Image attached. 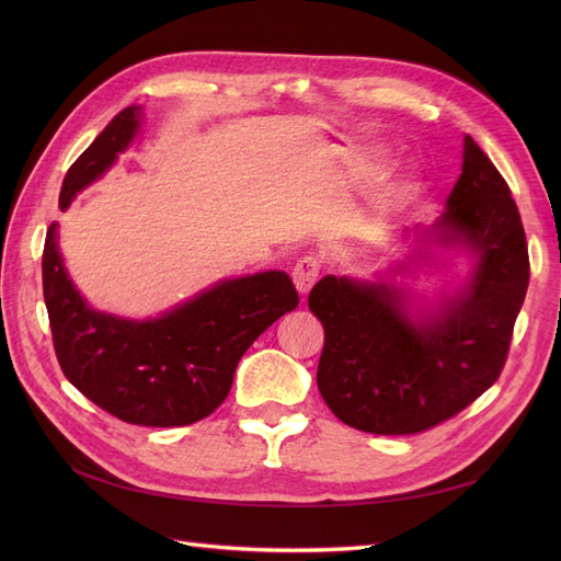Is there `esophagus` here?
<instances>
[{
	"label": "esophagus",
	"instance_id": "esophagus-1",
	"mask_svg": "<svg viewBox=\"0 0 561 561\" xmlns=\"http://www.w3.org/2000/svg\"><path fill=\"white\" fill-rule=\"evenodd\" d=\"M320 271H322V262L318 257H313V254H307V257L297 260V264L293 268V280L301 295H307L316 285V280L320 278Z\"/></svg>",
	"mask_w": 561,
	"mask_h": 561
}]
</instances>
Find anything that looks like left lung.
Listing matches in <instances>:
<instances>
[{"mask_svg": "<svg viewBox=\"0 0 561 561\" xmlns=\"http://www.w3.org/2000/svg\"><path fill=\"white\" fill-rule=\"evenodd\" d=\"M426 233L478 257L470 283L437 311L414 320L396 285L346 276H325L309 295L325 330L318 390L351 428L423 433L501 377L529 287V248L511 186L470 135L447 210Z\"/></svg>", "mask_w": 561, "mask_h": 561, "instance_id": "8db88e82", "label": "left lung"}]
</instances>
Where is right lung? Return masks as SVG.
Wrapping results in <instances>:
<instances>
[{
	"instance_id": "1",
	"label": "right lung",
	"mask_w": 561,
	"mask_h": 561,
	"mask_svg": "<svg viewBox=\"0 0 561 561\" xmlns=\"http://www.w3.org/2000/svg\"><path fill=\"white\" fill-rule=\"evenodd\" d=\"M140 128V107L118 112L70 165L58 206L103 175ZM44 301L62 375L100 410L135 426L173 428L210 416L231 390L243 353L271 322L297 309L285 271L217 283L154 320L87 307L75 290L50 225L42 254Z\"/></svg>"
}]
</instances>
